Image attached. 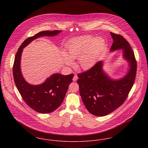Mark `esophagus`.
Instances as JSON below:
<instances>
[{
	"mask_svg": "<svg viewBox=\"0 0 148 148\" xmlns=\"http://www.w3.org/2000/svg\"><path fill=\"white\" fill-rule=\"evenodd\" d=\"M77 79H78V77H77V75H75L74 76L73 78V80L74 82H75V81L77 80Z\"/></svg>",
	"mask_w": 148,
	"mask_h": 148,
	"instance_id": "34e87169",
	"label": "esophagus"
}]
</instances>
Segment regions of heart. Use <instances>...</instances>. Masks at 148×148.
Returning <instances> with one entry per match:
<instances>
[{
	"mask_svg": "<svg viewBox=\"0 0 148 148\" xmlns=\"http://www.w3.org/2000/svg\"><path fill=\"white\" fill-rule=\"evenodd\" d=\"M91 40L89 36H83L71 44L64 56L65 64L68 66H71V60L76 59L81 54L77 60L78 67L83 70L91 68L95 63L104 44V40L101 38H96L92 41Z\"/></svg>",
	"mask_w": 148,
	"mask_h": 148,
	"instance_id": "1",
	"label": "heart"
}]
</instances>
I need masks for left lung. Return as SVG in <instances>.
Returning a JSON list of instances; mask_svg holds the SVG:
<instances>
[{
	"label": "left lung",
	"mask_w": 148,
	"mask_h": 148,
	"mask_svg": "<svg viewBox=\"0 0 148 148\" xmlns=\"http://www.w3.org/2000/svg\"><path fill=\"white\" fill-rule=\"evenodd\" d=\"M113 44L110 51L123 49V57L129 63L127 73L120 79L113 80L103 70L100 61L89 70L77 74L80 95L85 108L92 115L102 116L121 106L132 88L136 74L137 64L133 50L121 35L110 32Z\"/></svg>",
	"instance_id": "8db88e82"
}]
</instances>
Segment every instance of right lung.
<instances>
[{
	"mask_svg": "<svg viewBox=\"0 0 148 148\" xmlns=\"http://www.w3.org/2000/svg\"><path fill=\"white\" fill-rule=\"evenodd\" d=\"M60 32L62 30L42 31L29 37L21 44L15 56L13 71L15 85L26 104L38 113H51L59 108L63 103L74 74L64 75L56 73L48 77L42 84H30L21 74V53L23 48L35 39L43 36H55Z\"/></svg>",
	"mask_w": 148,
	"mask_h": 148,
	"instance_id": "right-lung-1",
	"label": "right lung"
}]
</instances>
